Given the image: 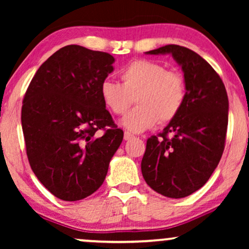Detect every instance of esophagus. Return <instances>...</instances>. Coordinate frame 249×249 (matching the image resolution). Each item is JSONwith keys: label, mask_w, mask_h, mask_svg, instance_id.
Wrapping results in <instances>:
<instances>
[{"label": "esophagus", "mask_w": 249, "mask_h": 249, "mask_svg": "<svg viewBox=\"0 0 249 249\" xmlns=\"http://www.w3.org/2000/svg\"><path fill=\"white\" fill-rule=\"evenodd\" d=\"M124 141H129V139H132V138H134V135H131L130 132L125 131V132H124Z\"/></svg>", "instance_id": "1"}]
</instances>
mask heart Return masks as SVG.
I'll list each match as a JSON object with an SVG mask.
<instances>
[{
  "instance_id": "obj_1",
  "label": "heart",
  "mask_w": 249,
  "mask_h": 249,
  "mask_svg": "<svg viewBox=\"0 0 249 249\" xmlns=\"http://www.w3.org/2000/svg\"><path fill=\"white\" fill-rule=\"evenodd\" d=\"M122 84L104 80L101 84L102 101L111 113L122 115L136 97L138 107L122 119L121 124L131 132H142L158 124L175 119L185 104V78L151 60H136L121 71Z\"/></svg>"
}]
</instances>
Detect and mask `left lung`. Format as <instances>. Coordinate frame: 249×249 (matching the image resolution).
<instances>
[{"mask_svg":"<svg viewBox=\"0 0 249 249\" xmlns=\"http://www.w3.org/2000/svg\"><path fill=\"white\" fill-rule=\"evenodd\" d=\"M166 53L181 67L187 96L179 114L161 134L147 139L142 173L156 193L182 198L202 188L219 164L226 142L229 101L219 74L194 51L171 44L146 52Z\"/></svg>","mask_w":249,"mask_h":249,"instance_id":"obj_1","label":"left lung"}]
</instances>
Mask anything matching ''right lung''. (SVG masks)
Listing matches in <instances>:
<instances>
[{
  "label": "right lung",
  "mask_w": 249,
  "mask_h": 249,
  "mask_svg": "<svg viewBox=\"0 0 249 249\" xmlns=\"http://www.w3.org/2000/svg\"><path fill=\"white\" fill-rule=\"evenodd\" d=\"M113 62L108 53L64 46L39 67L27 88L21 124L29 164L62 200L96 192L124 139L100 93Z\"/></svg>",
  "instance_id": "1"
}]
</instances>
